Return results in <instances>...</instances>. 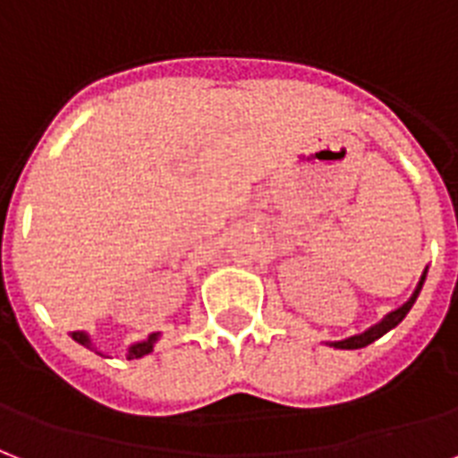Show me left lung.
Returning a JSON list of instances; mask_svg holds the SVG:
<instances>
[{
    "label": "left lung",
    "instance_id": "1",
    "mask_svg": "<svg viewBox=\"0 0 458 458\" xmlns=\"http://www.w3.org/2000/svg\"><path fill=\"white\" fill-rule=\"evenodd\" d=\"M425 275H428V267H425V272L420 275V282H418L416 292L411 293V299L403 303L402 308H396V310H392L389 315H385L377 325H373L370 329H365L363 335H353L349 336V339H342V342H329V346H335V349H363V346H368V344H373L375 339H380L382 335H387L389 329L396 327L399 322L406 318V313L411 310V306L416 303L418 293H420V289H423V282H425Z\"/></svg>",
    "mask_w": 458,
    "mask_h": 458
}]
</instances>
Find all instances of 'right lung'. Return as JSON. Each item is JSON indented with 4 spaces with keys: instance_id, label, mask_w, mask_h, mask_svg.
<instances>
[{
    "instance_id": "add662e5",
    "label": "right lung",
    "mask_w": 458,
    "mask_h": 458,
    "mask_svg": "<svg viewBox=\"0 0 458 458\" xmlns=\"http://www.w3.org/2000/svg\"><path fill=\"white\" fill-rule=\"evenodd\" d=\"M71 336H73V342L78 344H83V346H88V349H93V342H90V336L85 335V332H71ZM159 339V332H152L145 342H136V344H131L129 346V353H126V358H143L148 356L152 351V346H155V342Z\"/></svg>"
}]
</instances>
